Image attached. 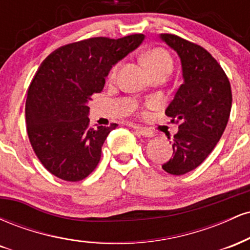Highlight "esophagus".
<instances>
[{
    "label": "esophagus",
    "mask_w": 250,
    "mask_h": 250,
    "mask_svg": "<svg viewBox=\"0 0 250 250\" xmlns=\"http://www.w3.org/2000/svg\"><path fill=\"white\" fill-rule=\"evenodd\" d=\"M133 128H134V130L136 131L137 134L142 135V136H145V137H153V136H154V133H153V131L148 130V129H146V128L137 127V125H134Z\"/></svg>",
    "instance_id": "1"
}]
</instances>
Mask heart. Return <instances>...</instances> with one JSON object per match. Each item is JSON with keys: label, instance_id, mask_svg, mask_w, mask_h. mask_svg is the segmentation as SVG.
<instances>
[{"label": "heart", "instance_id": "heart-1", "mask_svg": "<svg viewBox=\"0 0 250 250\" xmlns=\"http://www.w3.org/2000/svg\"><path fill=\"white\" fill-rule=\"evenodd\" d=\"M145 63L150 73L160 70V69H169L171 71L173 69V60L169 54L165 49H160V48H155V49L148 51L145 55ZM120 64H116L110 71V77L114 79L116 76L117 71H119ZM159 105L157 100H149L146 103V107L149 109H154Z\"/></svg>", "mask_w": 250, "mask_h": 250}]
</instances>
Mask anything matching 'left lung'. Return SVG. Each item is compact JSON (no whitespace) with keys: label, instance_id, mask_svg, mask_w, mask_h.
I'll list each match as a JSON object with an SVG mask.
<instances>
[{"label":"left lung","instance_id":"8db88e82","mask_svg":"<svg viewBox=\"0 0 250 250\" xmlns=\"http://www.w3.org/2000/svg\"><path fill=\"white\" fill-rule=\"evenodd\" d=\"M160 39L179 55L183 77L166 109L171 122L179 123V131L174 135L173 157L162 168L183 175L199 167L222 136L233 101L230 83L205 48L171 34Z\"/></svg>","mask_w":250,"mask_h":250}]
</instances>
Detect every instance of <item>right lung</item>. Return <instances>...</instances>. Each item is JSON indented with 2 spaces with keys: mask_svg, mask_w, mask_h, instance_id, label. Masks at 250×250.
Instances as JSON below:
<instances>
[{
  "mask_svg": "<svg viewBox=\"0 0 250 250\" xmlns=\"http://www.w3.org/2000/svg\"><path fill=\"white\" fill-rule=\"evenodd\" d=\"M143 34L93 37L63 45L41 63L25 101L27 131L36 156L59 179L77 182L99 165L110 127H89L91 96L113 65L136 49Z\"/></svg>",
  "mask_w": 250,
  "mask_h": 250,
  "instance_id": "add662e5",
  "label": "right lung"
}]
</instances>
